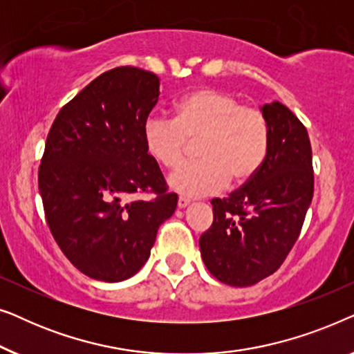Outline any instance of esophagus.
I'll use <instances>...</instances> for the list:
<instances>
[{
    "instance_id": "34e87169",
    "label": "esophagus",
    "mask_w": 354,
    "mask_h": 354,
    "mask_svg": "<svg viewBox=\"0 0 354 354\" xmlns=\"http://www.w3.org/2000/svg\"><path fill=\"white\" fill-rule=\"evenodd\" d=\"M188 205H190V200H188V198H183V196L178 198V201H177V206L180 207V209H183V207H187Z\"/></svg>"
}]
</instances>
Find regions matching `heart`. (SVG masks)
Masks as SVG:
<instances>
[{"label":"heart","mask_w":354,"mask_h":354,"mask_svg":"<svg viewBox=\"0 0 354 354\" xmlns=\"http://www.w3.org/2000/svg\"><path fill=\"white\" fill-rule=\"evenodd\" d=\"M269 122L258 108L241 104L234 95L198 88L182 96L174 120L145 122L143 142L159 166L174 169L185 159L188 143H198L201 161L185 164L169 176V187L185 196H206L227 183L245 185L269 151Z\"/></svg>","instance_id":"obj_1"}]
</instances>
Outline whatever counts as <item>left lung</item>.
Returning <instances> with one entry per match:
<instances>
[{"mask_svg": "<svg viewBox=\"0 0 354 354\" xmlns=\"http://www.w3.org/2000/svg\"><path fill=\"white\" fill-rule=\"evenodd\" d=\"M261 111L270 132L264 164L229 198L211 201L214 221L200 236L207 270L232 287L258 283L282 266L298 240L314 193L306 127L279 101Z\"/></svg>", "mask_w": 354, "mask_h": 354, "instance_id": "1", "label": "left lung"}]
</instances>
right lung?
Segmentation results:
<instances>
[{
    "label": "right lung",
    "instance_id": "obj_1",
    "mask_svg": "<svg viewBox=\"0 0 354 354\" xmlns=\"http://www.w3.org/2000/svg\"><path fill=\"white\" fill-rule=\"evenodd\" d=\"M158 98L156 74L115 67L62 106L48 133L38 169L48 227L66 258L95 280L137 274L177 207L143 142ZM143 192L155 196L134 198Z\"/></svg>",
    "mask_w": 354,
    "mask_h": 354
}]
</instances>
